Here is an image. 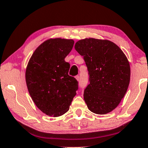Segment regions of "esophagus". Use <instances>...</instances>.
I'll return each mask as SVG.
<instances>
[{
	"label": "esophagus",
	"mask_w": 148,
	"mask_h": 148,
	"mask_svg": "<svg viewBox=\"0 0 148 148\" xmlns=\"http://www.w3.org/2000/svg\"><path fill=\"white\" fill-rule=\"evenodd\" d=\"M75 79H76V80H77L78 81H79V76H75Z\"/></svg>",
	"instance_id": "1"
}]
</instances>
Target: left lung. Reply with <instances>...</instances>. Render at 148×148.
<instances>
[{
    "mask_svg": "<svg viewBox=\"0 0 148 148\" xmlns=\"http://www.w3.org/2000/svg\"><path fill=\"white\" fill-rule=\"evenodd\" d=\"M74 48L84 57L90 84L83 98L88 109L106 114L119 106L130 81V66L123 51L114 42L93 38L76 42Z\"/></svg>",
    "mask_w": 148,
    "mask_h": 148,
    "instance_id": "left-lung-1",
    "label": "left lung"
}]
</instances>
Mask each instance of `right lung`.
<instances>
[{
  "label": "right lung",
  "mask_w": 148,
  "mask_h": 148,
  "mask_svg": "<svg viewBox=\"0 0 148 148\" xmlns=\"http://www.w3.org/2000/svg\"><path fill=\"white\" fill-rule=\"evenodd\" d=\"M72 39L49 38L34 51L25 71L30 97L44 114L60 116L69 109L78 90V81L68 75L65 58L72 49Z\"/></svg>",
  "instance_id": "obj_1"
}]
</instances>
